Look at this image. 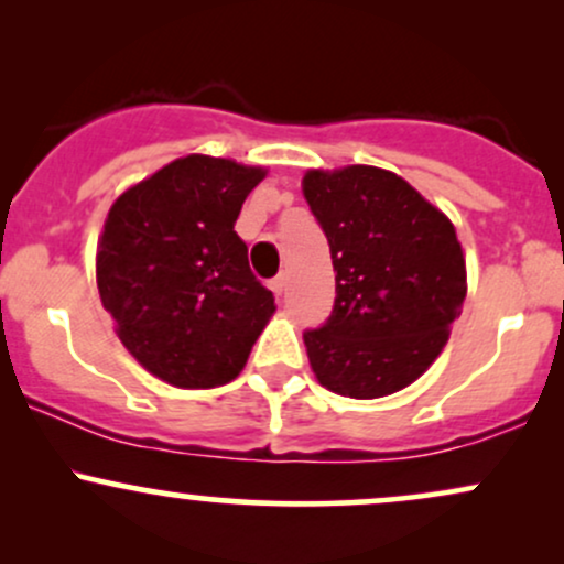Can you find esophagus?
I'll list each match as a JSON object with an SVG mask.
<instances>
[{"instance_id": "34e87169", "label": "esophagus", "mask_w": 564, "mask_h": 564, "mask_svg": "<svg viewBox=\"0 0 564 564\" xmlns=\"http://www.w3.org/2000/svg\"><path fill=\"white\" fill-rule=\"evenodd\" d=\"M270 289H273L275 294L281 296V294H283V289H286V275H275L273 281H270Z\"/></svg>"}]
</instances>
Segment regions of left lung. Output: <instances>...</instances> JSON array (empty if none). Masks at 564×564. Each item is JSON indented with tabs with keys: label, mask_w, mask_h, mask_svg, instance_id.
I'll list each match as a JSON object with an SVG mask.
<instances>
[{
	"label": "left lung",
	"mask_w": 564,
	"mask_h": 564,
	"mask_svg": "<svg viewBox=\"0 0 564 564\" xmlns=\"http://www.w3.org/2000/svg\"><path fill=\"white\" fill-rule=\"evenodd\" d=\"M302 193L336 273L332 315L304 332L315 377L358 400L403 390L435 364L462 315L467 264L456 228L379 166L310 170Z\"/></svg>",
	"instance_id": "left-lung-1"
}]
</instances>
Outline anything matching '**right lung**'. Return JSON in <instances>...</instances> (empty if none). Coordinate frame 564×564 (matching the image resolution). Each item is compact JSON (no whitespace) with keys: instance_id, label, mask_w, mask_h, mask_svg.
I'll use <instances>...</instances> for the list:
<instances>
[{"instance_id":"obj_1","label":"right lung","mask_w":564,"mask_h":564,"mask_svg":"<svg viewBox=\"0 0 564 564\" xmlns=\"http://www.w3.org/2000/svg\"><path fill=\"white\" fill-rule=\"evenodd\" d=\"M262 177V166L193 153L108 212L97 289L121 345L153 377L183 390L228 384L275 313L232 230Z\"/></svg>"}]
</instances>
